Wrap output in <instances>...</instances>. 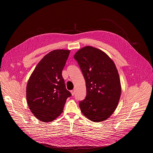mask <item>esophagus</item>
<instances>
[{
    "mask_svg": "<svg viewBox=\"0 0 153 153\" xmlns=\"http://www.w3.org/2000/svg\"><path fill=\"white\" fill-rule=\"evenodd\" d=\"M71 94H72L73 96H74V94H75V91H74V90H71Z\"/></svg>",
    "mask_w": 153,
    "mask_h": 153,
    "instance_id": "34e87169",
    "label": "esophagus"
}]
</instances>
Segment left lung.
<instances>
[{"mask_svg":"<svg viewBox=\"0 0 153 153\" xmlns=\"http://www.w3.org/2000/svg\"><path fill=\"white\" fill-rule=\"evenodd\" d=\"M74 58L86 82V96L79 102L80 110L91 121H103L113 113L120 97V81L116 65L106 54L90 46L79 50Z\"/></svg>","mask_w":153,"mask_h":153,"instance_id":"obj_1","label":"left lung"}]
</instances>
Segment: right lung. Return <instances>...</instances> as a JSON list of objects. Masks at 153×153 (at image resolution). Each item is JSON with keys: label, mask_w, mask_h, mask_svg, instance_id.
Masks as SVG:
<instances>
[{"label": "right lung", "mask_w": 153, "mask_h": 153, "mask_svg": "<svg viewBox=\"0 0 153 153\" xmlns=\"http://www.w3.org/2000/svg\"><path fill=\"white\" fill-rule=\"evenodd\" d=\"M70 51H51L39 62L27 86V100L31 111L42 122H51L62 113L71 96L65 85L62 70Z\"/></svg>", "instance_id": "right-lung-1"}]
</instances>
